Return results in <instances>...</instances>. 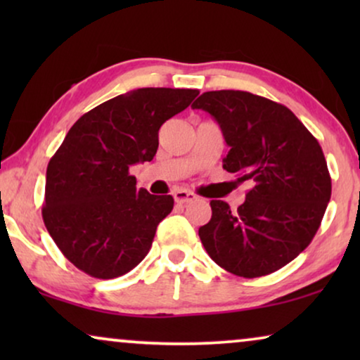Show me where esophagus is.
<instances>
[{
    "mask_svg": "<svg viewBox=\"0 0 360 360\" xmlns=\"http://www.w3.org/2000/svg\"><path fill=\"white\" fill-rule=\"evenodd\" d=\"M174 198L176 203L184 205V203H190V201H195L198 196H196L193 191H188V190H176L174 191Z\"/></svg>",
    "mask_w": 360,
    "mask_h": 360,
    "instance_id": "obj_1",
    "label": "esophagus"
}]
</instances>
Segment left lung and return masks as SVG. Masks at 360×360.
<instances>
[{"instance_id": "1", "label": "left lung", "mask_w": 360, "mask_h": 360, "mask_svg": "<svg viewBox=\"0 0 360 360\" xmlns=\"http://www.w3.org/2000/svg\"><path fill=\"white\" fill-rule=\"evenodd\" d=\"M218 121L231 149L223 169L252 181L236 211L211 200L198 229L219 267L245 278L282 269L303 252L331 198V176L319 142L280 103L249 91H206L191 105Z\"/></svg>"}]
</instances>
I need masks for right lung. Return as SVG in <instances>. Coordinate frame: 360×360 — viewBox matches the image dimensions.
<instances>
[{
    "instance_id": "right-lung-1",
    "label": "right lung",
    "mask_w": 360,
    "mask_h": 360,
    "mask_svg": "<svg viewBox=\"0 0 360 360\" xmlns=\"http://www.w3.org/2000/svg\"><path fill=\"white\" fill-rule=\"evenodd\" d=\"M198 93L127 91L85 112L67 132L47 165L42 218L57 248L82 272L121 277L149 252L174 198L137 190L129 167L154 159L160 126Z\"/></svg>"
}]
</instances>
